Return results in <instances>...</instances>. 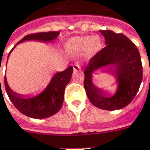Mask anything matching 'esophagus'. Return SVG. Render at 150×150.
I'll use <instances>...</instances> for the list:
<instances>
[{"instance_id":"1","label":"esophagus","mask_w":150,"mask_h":150,"mask_svg":"<svg viewBox=\"0 0 150 150\" xmlns=\"http://www.w3.org/2000/svg\"><path fill=\"white\" fill-rule=\"evenodd\" d=\"M81 70V66L78 62H76L73 64V71L75 72H78V71H80Z\"/></svg>"}]
</instances>
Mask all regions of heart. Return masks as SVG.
Here are the masks:
<instances>
[{
    "instance_id": "heart-1",
    "label": "heart",
    "mask_w": 150,
    "mask_h": 150,
    "mask_svg": "<svg viewBox=\"0 0 150 150\" xmlns=\"http://www.w3.org/2000/svg\"><path fill=\"white\" fill-rule=\"evenodd\" d=\"M103 48V41L99 37L77 36L69 39L66 43V50L69 53H80L83 51L88 55L98 53Z\"/></svg>"
}]
</instances>
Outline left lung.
<instances>
[{"instance_id":"8db88e82","label":"left lung","mask_w":150,"mask_h":150,"mask_svg":"<svg viewBox=\"0 0 150 150\" xmlns=\"http://www.w3.org/2000/svg\"><path fill=\"white\" fill-rule=\"evenodd\" d=\"M105 38L106 47L99 51L84 68V88L89 101L104 110L121 109L134 98L143 79L139 52L134 42L122 33L110 30L100 31ZM102 68L117 79L118 88L114 96H108L104 90L92 83V72Z\"/></svg>"}]
</instances>
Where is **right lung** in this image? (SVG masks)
<instances>
[{
  "instance_id": "right-lung-1",
  "label": "right lung",
  "mask_w": 150,
  "mask_h": 150,
  "mask_svg": "<svg viewBox=\"0 0 150 150\" xmlns=\"http://www.w3.org/2000/svg\"><path fill=\"white\" fill-rule=\"evenodd\" d=\"M60 32H38L27 35L22 38L17 44L25 41H40L43 42H51L54 41ZM15 47L11 49H14ZM10 52V53L11 52ZM9 53V55H10ZM8 55V57H9ZM1 70V64H0ZM73 72L72 66L68 67L66 70L57 72L52 77L47 87L40 94L27 98L22 94L15 93L10 88L6 77L5 76V88L10 100L21 113L33 118H46L54 115L62 108L64 99V90L72 78ZM1 87V80H0Z\"/></svg>"
}]
</instances>
